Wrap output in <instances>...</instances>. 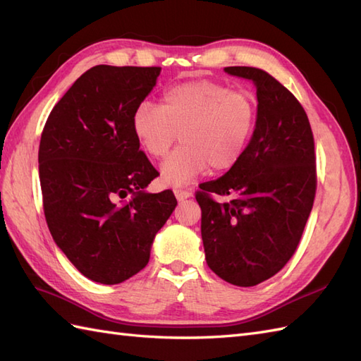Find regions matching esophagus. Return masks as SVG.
<instances>
[{
	"mask_svg": "<svg viewBox=\"0 0 361 361\" xmlns=\"http://www.w3.org/2000/svg\"><path fill=\"white\" fill-rule=\"evenodd\" d=\"M173 192L179 202H183L185 199H188L191 196V192L188 190H183V188H174Z\"/></svg>",
	"mask_w": 361,
	"mask_h": 361,
	"instance_id": "34e87169",
	"label": "esophagus"
}]
</instances>
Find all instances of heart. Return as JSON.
I'll return each instance as SVG.
<instances>
[{"label": "heart", "mask_w": 361, "mask_h": 361, "mask_svg": "<svg viewBox=\"0 0 361 361\" xmlns=\"http://www.w3.org/2000/svg\"><path fill=\"white\" fill-rule=\"evenodd\" d=\"M257 123V104L247 92L216 80H192L165 90L161 106L142 102L132 115L141 149L154 159L182 144L161 165V182L185 187L208 170L221 173L241 159Z\"/></svg>", "instance_id": "heart-1"}]
</instances>
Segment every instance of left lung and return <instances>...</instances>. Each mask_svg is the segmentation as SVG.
I'll return each instance as SVG.
<instances>
[{
	"instance_id": "1",
	"label": "left lung",
	"mask_w": 361,
	"mask_h": 361,
	"mask_svg": "<svg viewBox=\"0 0 361 361\" xmlns=\"http://www.w3.org/2000/svg\"><path fill=\"white\" fill-rule=\"evenodd\" d=\"M257 87V123L235 167L204 182L196 200L209 269L229 284L253 287L293 255L316 194L314 140L296 97L266 71L226 66ZM232 195L226 204L209 192Z\"/></svg>"
}]
</instances>
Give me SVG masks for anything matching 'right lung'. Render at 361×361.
<instances>
[{"label": "right lung", "mask_w": 361, "mask_h": 361, "mask_svg": "<svg viewBox=\"0 0 361 361\" xmlns=\"http://www.w3.org/2000/svg\"><path fill=\"white\" fill-rule=\"evenodd\" d=\"M161 68L97 65L57 102L39 144V179L53 240L83 276L114 286L150 259L176 208L171 190L145 191L158 171L140 150L132 115Z\"/></svg>", "instance_id": "add662e5"}]
</instances>
